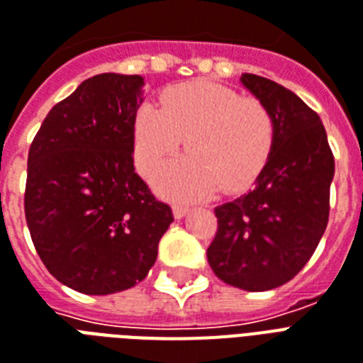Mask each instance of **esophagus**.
I'll list each match as a JSON object with an SVG mask.
<instances>
[{
	"label": "esophagus",
	"mask_w": 363,
	"mask_h": 363,
	"mask_svg": "<svg viewBox=\"0 0 363 363\" xmlns=\"http://www.w3.org/2000/svg\"><path fill=\"white\" fill-rule=\"evenodd\" d=\"M188 213V207L186 206H175L173 207V215H175V218H182L184 215Z\"/></svg>",
	"instance_id": "34e87169"
}]
</instances>
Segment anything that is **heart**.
<instances>
[{"instance_id": "1", "label": "heart", "mask_w": 363, "mask_h": 363, "mask_svg": "<svg viewBox=\"0 0 363 363\" xmlns=\"http://www.w3.org/2000/svg\"><path fill=\"white\" fill-rule=\"evenodd\" d=\"M135 160L150 173L186 137L190 154L163 165L154 181L163 194L192 200L255 181L272 152L276 127L261 101L213 82L181 83L162 93V108L145 102L135 116Z\"/></svg>"}]
</instances>
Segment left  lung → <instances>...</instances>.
Listing matches in <instances>:
<instances>
[{
	"label": "left lung",
	"instance_id": "left-lung-1",
	"mask_svg": "<svg viewBox=\"0 0 363 363\" xmlns=\"http://www.w3.org/2000/svg\"><path fill=\"white\" fill-rule=\"evenodd\" d=\"M240 82L270 110L276 137L253 190L215 207L207 261L228 286L268 291L295 278L316 251L335 160L320 116L293 91L255 74Z\"/></svg>",
	"mask_w": 363,
	"mask_h": 363
}]
</instances>
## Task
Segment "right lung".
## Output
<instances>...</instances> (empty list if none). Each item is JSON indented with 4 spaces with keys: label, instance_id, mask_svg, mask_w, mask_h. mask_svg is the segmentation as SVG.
Listing matches in <instances>:
<instances>
[{
    "label": "right lung",
    "instance_id": "1",
    "mask_svg": "<svg viewBox=\"0 0 363 363\" xmlns=\"http://www.w3.org/2000/svg\"><path fill=\"white\" fill-rule=\"evenodd\" d=\"M140 76L99 74L55 104L28 152L24 213L38 255L65 286L110 295L137 286L173 223L135 173Z\"/></svg>",
    "mask_w": 363,
    "mask_h": 363
}]
</instances>
